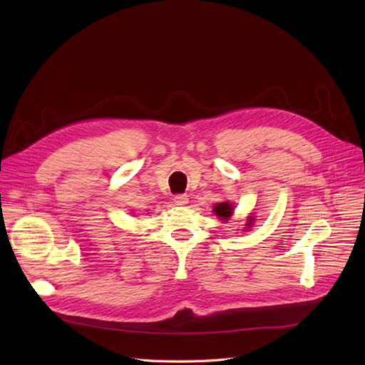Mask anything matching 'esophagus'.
<instances>
[{
	"label": "esophagus",
	"instance_id": "obj_1",
	"mask_svg": "<svg viewBox=\"0 0 365 365\" xmlns=\"http://www.w3.org/2000/svg\"><path fill=\"white\" fill-rule=\"evenodd\" d=\"M173 201H175L176 205H186L189 198H187V195H176L175 198H173Z\"/></svg>",
	"mask_w": 365,
	"mask_h": 365
}]
</instances>
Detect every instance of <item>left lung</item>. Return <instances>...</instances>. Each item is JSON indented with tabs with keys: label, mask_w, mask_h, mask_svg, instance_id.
I'll return each mask as SVG.
<instances>
[{
	"label": "left lung",
	"mask_w": 365,
	"mask_h": 365,
	"mask_svg": "<svg viewBox=\"0 0 365 365\" xmlns=\"http://www.w3.org/2000/svg\"><path fill=\"white\" fill-rule=\"evenodd\" d=\"M232 212H234V207H232V204H229V202H219V204L215 205V213H216V216H219L222 220H226V219L231 217V216H232ZM247 220H248V223H245L247 227H252V225H253V216H250Z\"/></svg>",
	"instance_id": "obj_1"
}]
</instances>
